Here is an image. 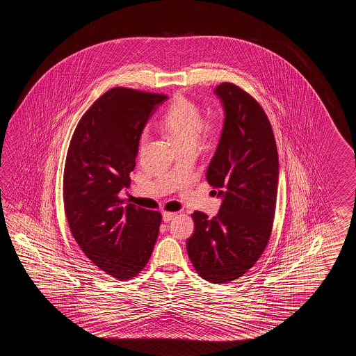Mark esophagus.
Returning a JSON list of instances; mask_svg holds the SVG:
<instances>
[{
  "label": "esophagus",
  "mask_w": 356,
  "mask_h": 356,
  "mask_svg": "<svg viewBox=\"0 0 356 356\" xmlns=\"http://www.w3.org/2000/svg\"><path fill=\"white\" fill-rule=\"evenodd\" d=\"M175 216V212L164 211L163 212V220L164 221H170Z\"/></svg>",
  "instance_id": "1"
}]
</instances>
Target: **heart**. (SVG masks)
Segmentation results:
<instances>
[{
  "mask_svg": "<svg viewBox=\"0 0 356 356\" xmlns=\"http://www.w3.org/2000/svg\"><path fill=\"white\" fill-rule=\"evenodd\" d=\"M161 129H165L175 143L181 147L196 145L200 132L211 134L213 124L210 122L204 123V115L201 109L191 99L184 95H177L168 106L167 111L160 120ZM147 138V131L141 134V144Z\"/></svg>",
  "mask_w": 356,
  "mask_h": 356,
  "instance_id": "heart-1",
  "label": "heart"
}]
</instances>
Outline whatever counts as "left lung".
I'll use <instances>...</instances> for the list:
<instances>
[{
    "mask_svg": "<svg viewBox=\"0 0 356 356\" xmlns=\"http://www.w3.org/2000/svg\"><path fill=\"white\" fill-rule=\"evenodd\" d=\"M215 94L225 121L206 178L224 198L212 219L204 212L192 213L195 233L187 252L202 279L222 284L252 268L270 241L279 156L271 123L256 99L232 83H220Z\"/></svg>",
    "mask_w": 356,
    "mask_h": 356,
    "instance_id": "1",
    "label": "left lung"
}]
</instances>
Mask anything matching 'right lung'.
Here are the masks:
<instances>
[{
    "mask_svg": "<svg viewBox=\"0 0 356 356\" xmlns=\"http://www.w3.org/2000/svg\"><path fill=\"white\" fill-rule=\"evenodd\" d=\"M167 95L113 88L77 123L63 170V206L79 247L106 275L136 277L152 257L161 213L124 204L146 122Z\"/></svg>",
    "mask_w": 356,
    "mask_h": 356,
    "instance_id": "right-lung-1",
    "label": "right lung"
}]
</instances>
